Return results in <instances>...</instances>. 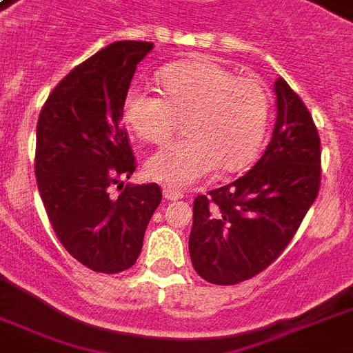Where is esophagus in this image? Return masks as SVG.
Here are the masks:
<instances>
[{"label": "esophagus", "mask_w": 353, "mask_h": 353, "mask_svg": "<svg viewBox=\"0 0 353 353\" xmlns=\"http://www.w3.org/2000/svg\"><path fill=\"white\" fill-rule=\"evenodd\" d=\"M163 196H165L166 199H170V201H176V199L183 198V192H179V190H176V188L172 187H165L163 188Z\"/></svg>", "instance_id": "1"}]
</instances>
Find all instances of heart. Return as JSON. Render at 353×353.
I'll list each match as a JSON object with an SVG mask.
<instances>
[{
    "label": "heart",
    "instance_id": "b5f03b06",
    "mask_svg": "<svg viewBox=\"0 0 353 353\" xmlns=\"http://www.w3.org/2000/svg\"><path fill=\"white\" fill-rule=\"evenodd\" d=\"M163 97L130 88L122 99V119L141 141L163 144L187 117V139L165 146L146 161L152 179L185 188L214 170L249 166L268 133L271 101L262 80L236 77L212 60H185L157 73Z\"/></svg>",
    "mask_w": 353,
    "mask_h": 353
}]
</instances>
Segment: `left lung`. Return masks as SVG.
<instances>
[{"instance_id": "left-lung-1", "label": "left lung", "mask_w": 353, "mask_h": 353, "mask_svg": "<svg viewBox=\"0 0 353 353\" xmlns=\"http://www.w3.org/2000/svg\"><path fill=\"white\" fill-rule=\"evenodd\" d=\"M276 124L256 165L194 199L188 240L196 273L232 285L269 268L290 245L321 187V139L312 113L282 77Z\"/></svg>"}]
</instances>
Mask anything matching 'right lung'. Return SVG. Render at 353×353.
I'll return each mask as SVG.
<instances>
[{"mask_svg": "<svg viewBox=\"0 0 353 353\" xmlns=\"http://www.w3.org/2000/svg\"><path fill=\"white\" fill-rule=\"evenodd\" d=\"M152 47L124 40L95 52L58 82L36 124L34 174L47 218L65 251L97 273H121L137 262L163 196L157 183H121L137 166L122 99Z\"/></svg>", "mask_w": 353, "mask_h": 353, "instance_id": "right-lung-1", "label": "right lung"}]
</instances>
